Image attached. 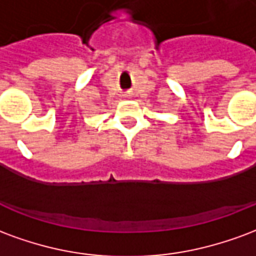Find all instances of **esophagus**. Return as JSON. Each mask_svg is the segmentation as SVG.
I'll list each match as a JSON object with an SVG mask.
<instances>
[{
	"mask_svg": "<svg viewBox=\"0 0 256 256\" xmlns=\"http://www.w3.org/2000/svg\"><path fill=\"white\" fill-rule=\"evenodd\" d=\"M123 97H128V93H124V94H123Z\"/></svg>",
	"mask_w": 256,
	"mask_h": 256,
	"instance_id": "esophagus-1",
	"label": "esophagus"
}]
</instances>
